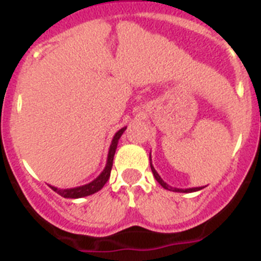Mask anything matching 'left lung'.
<instances>
[{
    "instance_id": "8db88e82",
    "label": "left lung",
    "mask_w": 261,
    "mask_h": 261,
    "mask_svg": "<svg viewBox=\"0 0 261 261\" xmlns=\"http://www.w3.org/2000/svg\"><path fill=\"white\" fill-rule=\"evenodd\" d=\"M149 159H150V168H151V172H153L154 177H155V180L158 181L161 186L165 188V190H168V191H172V192H181V193H190V192H196V191H200L202 190L204 187H195V188H186V190H181V188H175V187H171V186H168L166 181H163V179L161 176H159L158 172L155 171V168H154L153 163H151V154L149 155Z\"/></svg>"
}]
</instances>
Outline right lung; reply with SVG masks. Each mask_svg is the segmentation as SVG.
<instances>
[{
    "instance_id": "1",
    "label": "right lung",
    "mask_w": 261,
    "mask_h": 261,
    "mask_svg": "<svg viewBox=\"0 0 261 261\" xmlns=\"http://www.w3.org/2000/svg\"><path fill=\"white\" fill-rule=\"evenodd\" d=\"M126 126H124V128L119 129V130L115 133L114 138H112V141H111L110 150H108L106 167L103 168V171L100 172L99 176L95 177L93 181H90V183L85 184V186L74 187V188H66V190H60V188L53 186H49L50 188H52L56 193H59L60 196L65 197V199H81V197H86V196L94 195L95 192L102 190L103 186H105V184L107 183L108 179H110L111 168H112V163H114V155H115V151H116L117 142H119L120 137H121V135H123Z\"/></svg>"
}]
</instances>
